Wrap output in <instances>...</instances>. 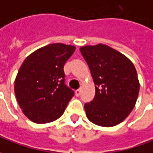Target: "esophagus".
<instances>
[{
    "label": "esophagus",
    "mask_w": 153,
    "mask_h": 153,
    "mask_svg": "<svg viewBox=\"0 0 153 153\" xmlns=\"http://www.w3.org/2000/svg\"><path fill=\"white\" fill-rule=\"evenodd\" d=\"M75 94H76V97H79V96L81 95V89L76 90V91H75Z\"/></svg>",
    "instance_id": "1"
}]
</instances>
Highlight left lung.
Masks as SVG:
<instances>
[{
    "label": "left lung",
    "instance_id": "8db88e82",
    "mask_svg": "<svg viewBox=\"0 0 153 153\" xmlns=\"http://www.w3.org/2000/svg\"><path fill=\"white\" fill-rule=\"evenodd\" d=\"M80 51L95 84V97L84 108L89 121L102 127L123 122L134 108L140 83L133 63L123 53L104 44L84 46Z\"/></svg>",
    "mask_w": 153,
    "mask_h": 153
}]
</instances>
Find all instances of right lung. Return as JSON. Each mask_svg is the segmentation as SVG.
Here are the masks:
<instances>
[{
    "label": "right lung",
    "instance_id": "right-lung-1",
    "mask_svg": "<svg viewBox=\"0 0 153 153\" xmlns=\"http://www.w3.org/2000/svg\"><path fill=\"white\" fill-rule=\"evenodd\" d=\"M75 50L71 45L50 44L33 51L22 64L15 79V94L31 122L51 123L63 114L74 96L65 85L63 67Z\"/></svg>",
    "mask_w": 153,
    "mask_h": 153
}]
</instances>
